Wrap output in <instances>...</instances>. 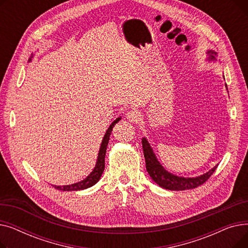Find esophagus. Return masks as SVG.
<instances>
[{"label":"esophagus","mask_w":248,"mask_h":248,"mask_svg":"<svg viewBox=\"0 0 248 248\" xmlns=\"http://www.w3.org/2000/svg\"><path fill=\"white\" fill-rule=\"evenodd\" d=\"M126 119L132 123H138L140 119V113L137 109H132L126 113Z\"/></svg>","instance_id":"1"}]
</instances>
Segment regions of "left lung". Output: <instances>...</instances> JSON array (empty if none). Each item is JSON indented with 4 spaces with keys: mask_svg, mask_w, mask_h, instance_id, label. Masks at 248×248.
Listing matches in <instances>:
<instances>
[{
    "mask_svg": "<svg viewBox=\"0 0 248 248\" xmlns=\"http://www.w3.org/2000/svg\"><path fill=\"white\" fill-rule=\"evenodd\" d=\"M208 54H209L210 60H215L216 52L210 50L208 51ZM141 145H142V151H144V155L146 160V168L149 175L155 182V183L164 189L180 191V190H188V189L197 188L198 186H201L202 184H204L205 182L211 177V175L215 172L216 168L218 166V165L215 166L209 172H207L206 174H203L202 176H199L196 178L178 177L167 172L162 167L157 157H155V155L154 154L148 140L145 138H142L141 140Z\"/></svg>",
    "mask_w": 248,
    "mask_h": 248,
    "instance_id": "left-lung-1",
    "label": "left lung"
}]
</instances>
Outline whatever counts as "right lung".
<instances>
[{
    "mask_svg": "<svg viewBox=\"0 0 248 248\" xmlns=\"http://www.w3.org/2000/svg\"><path fill=\"white\" fill-rule=\"evenodd\" d=\"M121 120V117L119 119H116L108 128V131L103 137L102 142H101V146L99 149V153H98V158H97V162L96 165L93 169V171L90 173L89 176H87L84 180L78 182V183L72 184V185H66V186H54V188L61 190V191H77V190H83V189H87L91 186L95 185L98 180L100 179L103 170H104V158H106V153H107V147L108 145V140H109V136L111 134L112 131V127L114 126V124Z\"/></svg>",
    "mask_w": 248,
    "mask_h": 248,
    "instance_id": "right-lung-1",
    "label": "right lung"
}]
</instances>
